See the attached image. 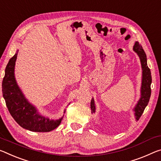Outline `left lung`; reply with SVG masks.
Returning <instances> with one entry per match:
<instances>
[{
	"instance_id": "1",
	"label": "left lung",
	"mask_w": 161,
	"mask_h": 161,
	"mask_svg": "<svg viewBox=\"0 0 161 161\" xmlns=\"http://www.w3.org/2000/svg\"><path fill=\"white\" fill-rule=\"evenodd\" d=\"M133 50L136 52L137 55L139 56L140 63L142 70V85H141V96L137 104L134 108L135 116H136V120H138L140 117L143 113L145 108H146L147 104L149 103V99L151 94V89H150V85L152 82V76L150 69L147 67V57L144 52L142 46L138 42H136L133 46ZM90 108L92 113H95V104H94V99L91 100Z\"/></svg>"
}]
</instances>
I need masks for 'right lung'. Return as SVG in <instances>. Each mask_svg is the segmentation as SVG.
<instances>
[{
  "label": "right lung",
  "instance_id": "obj_1",
  "mask_svg": "<svg viewBox=\"0 0 161 161\" xmlns=\"http://www.w3.org/2000/svg\"><path fill=\"white\" fill-rule=\"evenodd\" d=\"M18 51L11 58L5 70L2 82L3 96L10 114L23 128L33 132H50L59 125L64 115L54 120L41 115L36 108L29 103L18 86L14 76V69ZM66 109H64L65 113Z\"/></svg>",
  "mask_w": 161,
  "mask_h": 161
}]
</instances>
